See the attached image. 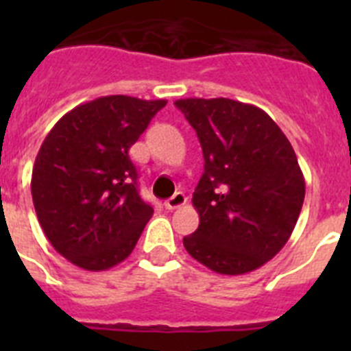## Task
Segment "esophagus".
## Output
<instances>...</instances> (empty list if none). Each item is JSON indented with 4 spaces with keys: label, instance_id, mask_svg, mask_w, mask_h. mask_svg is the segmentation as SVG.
Segmentation results:
<instances>
[{
    "label": "esophagus",
    "instance_id": "esophagus-1",
    "mask_svg": "<svg viewBox=\"0 0 351 351\" xmlns=\"http://www.w3.org/2000/svg\"><path fill=\"white\" fill-rule=\"evenodd\" d=\"M184 204H186V197H184V193H181V191H178V193L172 195L169 200H165V207L169 210L179 209V207L184 206Z\"/></svg>",
    "mask_w": 351,
    "mask_h": 351
}]
</instances>
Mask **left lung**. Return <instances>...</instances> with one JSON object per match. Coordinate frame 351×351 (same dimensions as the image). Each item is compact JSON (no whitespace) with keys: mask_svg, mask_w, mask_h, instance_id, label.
Returning a JSON list of instances; mask_svg holds the SVG:
<instances>
[{"mask_svg":"<svg viewBox=\"0 0 351 351\" xmlns=\"http://www.w3.org/2000/svg\"><path fill=\"white\" fill-rule=\"evenodd\" d=\"M204 153L195 188L198 228L182 239L197 262L239 276L267 263L295 228L306 195L302 170L281 128L262 108L230 98H184Z\"/></svg>","mask_w":351,"mask_h":351,"instance_id":"obj_1","label":"left lung"}]
</instances>
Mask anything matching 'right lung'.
Listing matches in <instances>:
<instances>
[{"mask_svg":"<svg viewBox=\"0 0 351 351\" xmlns=\"http://www.w3.org/2000/svg\"><path fill=\"white\" fill-rule=\"evenodd\" d=\"M167 100L101 96L64 114L36 154L31 195L43 234L84 271L128 258L153 216L128 151Z\"/></svg>","mask_w":351,"mask_h":351,"instance_id":"add662e5","label":"right lung"}]
</instances>
